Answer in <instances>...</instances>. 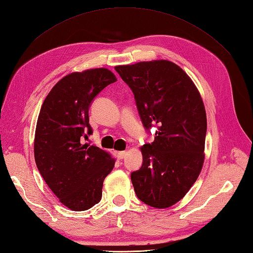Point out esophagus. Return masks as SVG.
I'll return each instance as SVG.
<instances>
[{"instance_id": "1", "label": "esophagus", "mask_w": 253, "mask_h": 253, "mask_svg": "<svg viewBox=\"0 0 253 253\" xmlns=\"http://www.w3.org/2000/svg\"><path fill=\"white\" fill-rule=\"evenodd\" d=\"M126 151H119V152H117V156H118L119 159H123V158L126 157Z\"/></svg>"}]
</instances>
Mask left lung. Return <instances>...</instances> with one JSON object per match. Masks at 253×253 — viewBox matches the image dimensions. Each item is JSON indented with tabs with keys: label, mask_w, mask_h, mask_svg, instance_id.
<instances>
[{
	"label": "left lung",
	"mask_w": 253,
	"mask_h": 253,
	"mask_svg": "<svg viewBox=\"0 0 253 253\" xmlns=\"http://www.w3.org/2000/svg\"><path fill=\"white\" fill-rule=\"evenodd\" d=\"M133 91L146 128H157L153 143L140 147L143 165L131 180L137 198L169 208L193 186L205 160L206 110L199 89L180 66L169 60L117 65Z\"/></svg>",
	"instance_id": "left-lung-1"
}]
</instances>
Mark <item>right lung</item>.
Returning <instances> with one entry per match:
<instances>
[{
	"mask_svg": "<svg viewBox=\"0 0 253 253\" xmlns=\"http://www.w3.org/2000/svg\"><path fill=\"white\" fill-rule=\"evenodd\" d=\"M117 82L105 67L67 74L42 103L34 136L35 163L60 203L74 211H87L102 199L103 181L116 159L96 146L83 144L92 133V100Z\"/></svg>",
	"mask_w": 253,
	"mask_h": 253,
	"instance_id": "add662e5",
	"label": "right lung"
}]
</instances>
